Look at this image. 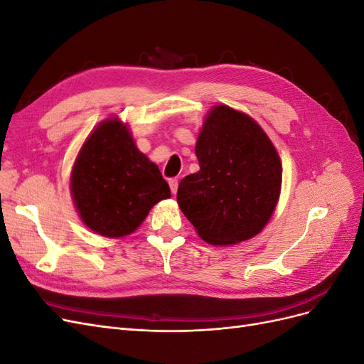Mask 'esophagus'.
<instances>
[{
    "instance_id": "esophagus-1",
    "label": "esophagus",
    "mask_w": 364,
    "mask_h": 364,
    "mask_svg": "<svg viewBox=\"0 0 364 364\" xmlns=\"http://www.w3.org/2000/svg\"><path fill=\"white\" fill-rule=\"evenodd\" d=\"M168 185H170V190H171V193L173 194H176V193H178V185H179V181L178 179H170L168 181Z\"/></svg>"
}]
</instances>
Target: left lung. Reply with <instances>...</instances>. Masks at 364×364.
Wrapping results in <instances>:
<instances>
[{"instance_id": "obj_1", "label": "left lung", "mask_w": 364, "mask_h": 364, "mask_svg": "<svg viewBox=\"0 0 364 364\" xmlns=\"http://www.w3.org/2000/svg\"><path fill=\"white\" fill-rule=\"evenodd\" d=\"M200 170L179 183L178 203L197 235L214 246L258 235L278 205L282 164L255 119L226 105L205 117L196 142Z\"/></svg>"}]
</instances>
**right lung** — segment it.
Returning <instances> with one entry per match:
<instances>
[{
    "mask_svg": "<svg viewBox=\"0 0 364 364\" xmlns=\"http://www.w3.org/2000/svg\"><path fill=\"white\" fill-rule=\"evenodd\" d=\"M70 190L85 226L107 238L135 232L150 209L171 196L158 165L138 150L117 117L102 121L83 142Z\"/></svg>",
    "mask_w": 364,
    "mask_h": 364,
    "instance_id": "obj_1",
    "label": "right lung"
}]
</instances>
